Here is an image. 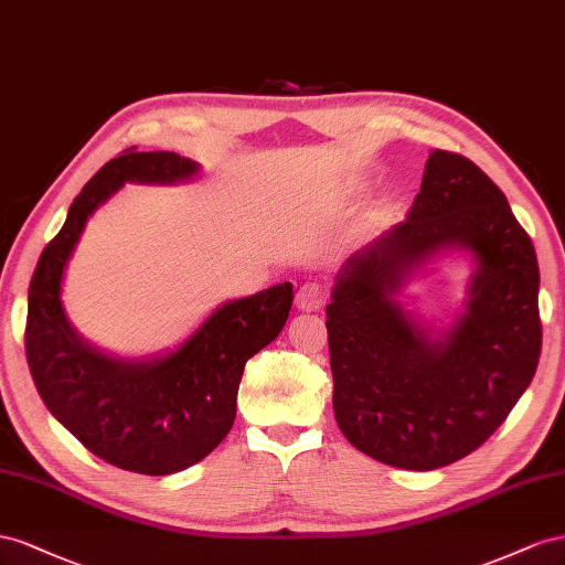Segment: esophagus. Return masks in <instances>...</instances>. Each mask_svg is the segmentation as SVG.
Listing matches in <instances>:
<instances>
[{"label":"esophagus","mask_w":565,"mask_h":565,"mask_svg":"<svg viewBox=\"0 0 565 565\" xmlns=\"http://www.w3.org/2000/svg\"><path fill=\"white\" fill-rule=\"evenodd\" d=\"M324 296L327 291L319 281H305L296 294V308L302 312H315L324 305Z\"/></svg>","instance_id":"1"}]
</instances>
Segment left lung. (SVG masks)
<instances>
[{"mask_svg":"<svg viewBox=\"0 0 565 565\" xmlns=\"http://www.w3.org/2000/svg\"><path fill=\"white\" fill-rule=\"evenodd\" d=\"M477 260L465 312L433 332L398 305L433 254ZM535 246L507 196L469 158L435 149L405 222L352 253L327 308L333 414L372 459L433 471L504 424L542 350Z\"/></svg>","mask_w":565,"mask_h":565,"instance_id":"8db88e82","label":"left lung"}]
</instances>
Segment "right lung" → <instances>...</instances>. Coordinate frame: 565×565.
Listing matches in <instances>:
<instances>
[{"mask_svg":"<svg viewBox=\"0 0 565 565\" xmlns=\"http://www.w3.org/2000/svg\"><path fill=\"white\" fill-rule=\"evenodd\" d=\"M199 170L191 158L135 147L108 160L71 203L28 291L25 354L46 409L92 455L143 476L184 471L224 440L246 362L281 333L294 305L288 281L230 300L180 348L151 360L110 358L73 329L61 302L63 271L96 207L125 182L174 184Z\"/></svg>","mask_w":565,"mask_h":565,"instance_id":"obj_1","label":"right lung"}]
</instances>
